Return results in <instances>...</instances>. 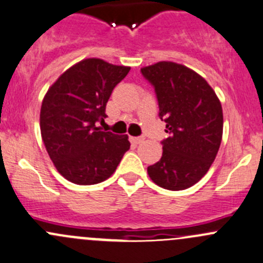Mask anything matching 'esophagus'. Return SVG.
<instances>
[{
	"mask_svg": "<svg viewBox=\"0 0 263 263\" xmlns=\"http://www.w3.org/2000/svg\"><path fill=\"white\" fill-rule=\"evenodd\" d=\"M143 139H144V138L142 137H130V142L134 143V144H139V143L143 142Z\"/></svg>",
	"mask_w": 263,
	"mask_h": 263,
	"instance_id": "34e87169",
	"label": "esophagus"
}]
</instances>
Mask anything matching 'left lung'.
Wrapping results in <instances>:
<instances>
[{
	"label": "left lung",
	"mask_w": 263,
	"mask_h": 263,
	"mask_svg": "<svg viewBox=\"0 0 263 263\" xmlns=\"http://www.w3.org/2000/svg\"><path fill=\"white\" fill-rule=\"evenodd\" d=\"M155 88L168 137L162 157L147 171L153 183L183 191L198 183L216 158L222 139V107L209 83L186 66L161 61L140 69Z\"/></svg>",
	"instance_id": "8db88e82"
}]
</instances>
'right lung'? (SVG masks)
Instances as JSON below:
<instances>
[{"instance_id": "obj_1", "label": "right lung", "mask_w": 263, "mask_h": 263, "mask_svg": "<svg viewBox=\"0 0 263 263\" xmlns=\"http://www.w3.org/2000/svg\"><path fill=\"white\" fill-rule=\"evenodd\" d=\"M130 67L87 59L67 69L46 93L41 134L49 158L69 181L92 185L115 173L130 148L128 135L102 132L106 105Z\"/></svg>"}]
</instances>
